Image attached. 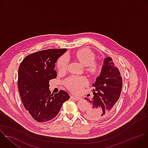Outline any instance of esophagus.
Listing matches in <instances>:
<instances>
[{"label": "esophagus", "mask_w": 148, "mask_h": 148, "mask_svg": "<svg viewBox=\"0 0 148 148\" xmlns=\"http://www.w3.org/2000/svg\"><path fill=\"white\" fill-rule=\"evenodd\" d=\"M71 98L72 99H73L74 100H75V101H78V100H79V99H80V97H77V96H74V95H71Z\"/></svg>", "instance_id": "obj_1"}]
</instances>
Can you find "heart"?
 Segmentation results:
<instances>
[{
    "label": "heart",
    "instance_id": "obj_1",
    "mask_svg": "<svg viewBox=\"0 0 148 148\" xmlns=\"http://www.w3.org/2000/svg\"><path fill=\"white\" fill-rule=\"evenodd\" d=\"M75 58L81 63L83 66L86 67V70L90 74L95 75L99 73L101 66L98 62H94L95 56L94 53L88 49L79 50L75 54ZM70 56L66 54L59 58L57 61V67L60 72H65L68 67L70 62ZM87 84V79L84 77L71 76L65 81L66 87L71 91L77 92L79 91L82 87Z\"/></svg>",
    "mask_w": 148,
    "mask_h": 148
}]
</instances>
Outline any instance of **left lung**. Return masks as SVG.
Masks as SVG:
<instances>
[{"label": "left lung", "instance_id": "1", "mask_svg": "<svg viewBox=\"0 0 148 148\" xmlns=\"http://www.w3.org/2000/svg\"><path fill=\"white\" fill-rule=\"evenodd\" d=\"M92 87L93 97L85 98L90 105L84 116L90 120L98 121L107 118L115 110L122 88L120 72L111 57L104 59L100 74Z\"/></svg>", "mask_w": 148, "mask_h": 148}]
</instances>
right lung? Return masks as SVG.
Masks as SVG:
<instances>
[{"label":"right lung","instance_id":"1","mask_svg":"<svg viewBox=\"0 0 148 148\" xmlns=\"http://www.w3.org/2000/svg\"><path fill=\"white\" fill-rule=\"evenodd\" d=\"M66 49H48L26 56L18 71V88L26 110L38 122L55 118L70 95L63 90L51 94L49 81L57 77L54 70L57 59Z\"/></svg>","mask_w":148,"mask_h":148}]
</instances>
